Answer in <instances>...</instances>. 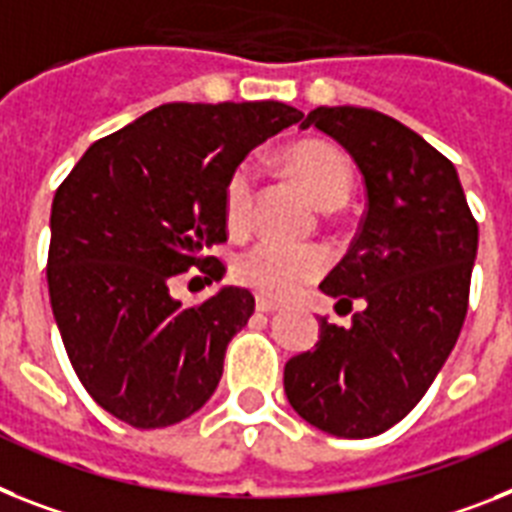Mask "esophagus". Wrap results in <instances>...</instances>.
Returning <instances> with one entry per match:
<instances>
[{"label": "esophagus", "mask_w": 512, "mask_h": 512, "mask_svg": "<svg viewBox=\"0 0 512 512\" xmlns=\"http://www.w3.org/2000/svg\"><path fill=\"white\" fill-rule=\"evenodd\" d=\"M256 311H261V314H274V311H280V306L266 301V298H256Z\"/></svg>", "instance_id": "obj_1"}]
</instances>
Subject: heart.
Listing matches in <instances>:
<instances>
[{
    "mask_svg": "<svg viewBox=\"0 0 512 512\" xmlns=\"http://www.w3.org/2000/svg\"><path fill=\"white\" fill-rule=\"evenodd\" d=\"M290 175L306 188L324 211L340 209L353 188V172L340 149L324 141H298L285 154ZM256 170L251 162H240L225 183V222L232 232L251 225ZM329 256L319 246H290L280 240H261L243 251L235 261V280L261 298L287 301L301 293L308 282L322 277Z\"/></svg>",
    "mask_w": 512,
    "mask_h": 512,
    "instance_id": "b5f03b06",
    "label": "heart"
}]
</instances>
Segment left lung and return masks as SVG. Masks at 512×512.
Wrapping results in <instances>:
<instances>
[{
  "label": "left lung",
  "instance_id": "obj_1",
  "mask_svg": "<svg viewBox=\"0 0 512 512\" xmlns=\"http://www.w3.org/2000/svg\"><path fill=\"white\" fill-rule=\"evenodd\" d=\"M301 128L335 138L366 183V214L324 277L350 327L319 322L314 350L285 363V395L316 429L377 437L432 387L468 311L479 225L453 162L387 114L316 107Z\"/></svg>",
  "mask_w": 512,
  "mask_h": 512
}]
</instances>
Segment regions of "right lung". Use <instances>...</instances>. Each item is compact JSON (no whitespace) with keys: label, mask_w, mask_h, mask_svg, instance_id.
<instances>
[{"label":"right lung","mask_w":512,"mask_h":512,"mask_svg":"<svg viewBox=\"0 0 512 512\" xmlns=\"http://www.w3.org/2000/svg\"><path fill=\"white\" fill-rule=\"evenodd\" d=\"M282 101L164 104L80 156L52 201L49 301L88 395L135 429L172 426L217 390L227 342L253 295L219 287L198 306L172 298L177 274L227 240L225 183L259 143L301 122Z\"/></svg>","instance_id":"obj_1"}]
</instances>
